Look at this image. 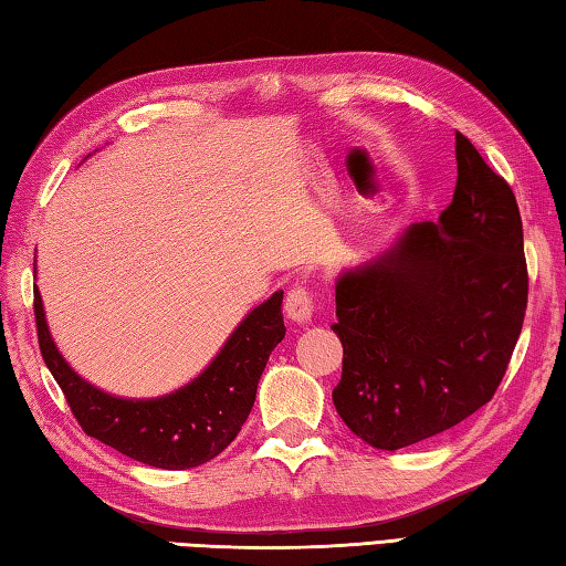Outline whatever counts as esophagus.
Returning a JSON list of instances; mask_svg holds the SVG:
<instances>
[{"label":"esophagus","mask_w":566,"mask_h":566,"mask_svg":"<svg viewBox=\"0 0 566 566\" xmlns=\"http://www.w3.org/2000/svg\"><path fill=\"white\" fill-rule=\"evenodd\" d=\"M312 312H315V303H312V293L307 287L297 285L285 297V317L297 324H307Z\"/></svg>","instance_id":"34e87169"}]
</instances>
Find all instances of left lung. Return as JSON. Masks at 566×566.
I'll return each instance as SVG.
<instances>
[{
	"label": "left lung",
	"instance_id": "obj_1",
	"mask_svg": "<svg viewBox=\"0 0 566 566\" xmlns=\"http://www.w3.org/2000/svg\"><path fill=\"white\" fill-rule=\"evenodd\" d=\"M458 184L438 222H413L336 279L344 344L332 399L360 441L399 450L453 429L494 397L528 305L511 186L455 133Z\"/></svg>",
	"mask_w": 566,
	"mask_h": 566
}]
</instances>
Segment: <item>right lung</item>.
I'll use <instances>...</instances> for the list:
<instances>
[{"instance_id":"obj_1","label":"right lung","mask_w":566,"mask_h":566,"mask_svg":"<svg viewBox=\"0 0 566 566\" xmlns=\"http://www.w3.org/2000/svg\"><path fill=\"white\" fill-rule=\"evenodd\" d=\"M33 300L43 360L84 433L161 470L198 468L234 441L254 407L271 350L285 336L283 291H275L234 326L198 378L169 395L125 399L104 392L72 370L50 336L38 287Z\"/></svg>"}]
</instances>
